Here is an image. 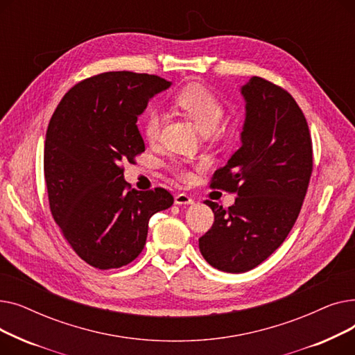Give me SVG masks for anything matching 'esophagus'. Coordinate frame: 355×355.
Masks as SVG:
<instances>
[{
    "instance_id": "obj_1",
    "label": "esophagus",
    "mask_w": 355,
    "mask_h": 355,
    "mask_svg": "<svg viewBox=\"0 0 355 355\" xmlns=\"http://www.w3.org/2000/svg\"><path fill=\"white\" fill-rule=\"evenodd\" d=\"M175 204H193L194 202V200H193V197H190L189 194H185V193H180V194H177L175 196Z\"/></svg>"
}]
</instances>
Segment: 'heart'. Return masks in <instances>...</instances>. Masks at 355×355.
Segmentation results:
<instances>
[{
  "label": "heart",
  "instance_id": "obj_1",
  "mask_svg": "<svg viewBox=\"0 0 355 355\" xmlns=\"http://www.w3.org/2000/svg\"><path fill=\"white\" fill-rule=\"evenodd\" d=\"M174 102L204 135L216 130L223 116H225V106H223L221 101L209 87L198 83H191L182 87L175 95ZM161 115L157 110L149 109L142 123V134L145 139L155 142L161 134ZM173 173L182 181H189L191 178L190 171L182 165H174Z\"/></svg>",
  "mask_w": 355,
  "mask_h": 355
}]
</instances>
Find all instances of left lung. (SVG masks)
Instances as JSON below:
<instances>
[{"label": "left lung", "mask_w": 355, "mask_h": 355, "mask_svg": "<svg viewBox=\"0 0 355 355\" xmlns=\"http://www.w3.org/2000/svg\"><path fill=\"white\" fill-rule=\"evenodd\" d=\"M241 95V146L210 182L237 197L229 209L206 200L214 223L198 239L202 257L229 273L256 268L284 243L300 216L313 165L309 128L291 93L253 76Z\"/></svg>", "instance_id": "8db88e82"}]
</instances>
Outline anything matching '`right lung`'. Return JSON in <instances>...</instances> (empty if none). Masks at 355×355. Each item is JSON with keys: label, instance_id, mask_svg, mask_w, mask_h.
Masks as SVG:
<instances>
[{"label": "right lung", "instance_id": "add662e5", "mask_svg": "<svg viewBox=\"0 0 355 355\" xmlns=\"http://www.w3.org/2000/svg\"><path fill=\"white\" fill-rule=\"evenodd\" d=\"M170 86L155 74L101 73L74 85L50 119L44 144L50 211L71 249L93 268L116 269L135 260L149 218L173 206L165 189L130 190L122 166L145 151L138 116Z\"/></svg>", "mask_w": 355, "mask_h": 355}]
</instances>
